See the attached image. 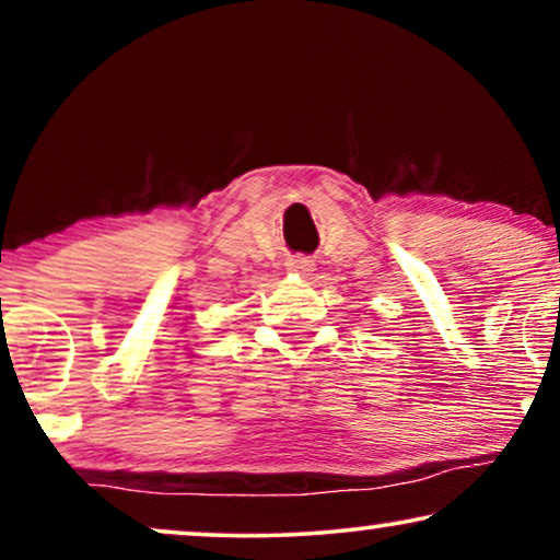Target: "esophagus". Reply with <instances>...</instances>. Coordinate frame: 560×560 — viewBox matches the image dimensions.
Listing matches in <instances>:
<instances>
[{
	"mask_svg": "<svg viewBox=\"0 0 560 560\" xmlns=\"http://www.w3.org/2000/svg\"><path fill=\"white\" fill-rule=\"evenodd\" d=\"M285 267H288V272L301 275V278H308V275H313V270H316V265H313V259H308V257H290Z\"/></svg>",
	"mask_w": 560,
	"mask_h": 560,
	"instance_id": "esophagus-1",
	"label": "esophagus"
}]
</instances>
